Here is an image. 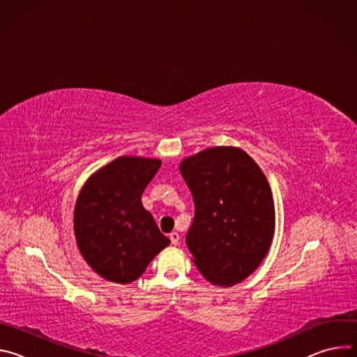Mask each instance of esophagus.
I'll use <instances>...</instances> for the list:
<instances>
[{"mask_svg": "<svg viewBox=\"0 0 357 357\" xmlns=\"http://www.w3.org/2000/svg\"><path fill=\"white\" fill-rule=\"evenodd\" d=\"M169 238H171V241H172L174 245H178V244H179V234H178L176 231H172V233L169 234Z\"/></svg>", "mask_w": 357, "mask_h": 357, "instance_id": "34e87169", "label": "esophagus"}]
</instances>
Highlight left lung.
Listing matches in <instances>:
<instances>
[{
  "mask_svg": "<svg viewBox=\"0 0 357 357\" xmlns=\"http://www.w3.org/2000/svg\"><path fill=\"white\" fill-rule=\"evenodd\" d=\"M179 171L195 218L186 245L200 274L231 287L261 264L273 241L275 211L260 167L240 148L215 146L185 158Z\"/></svg>",
  "mask_w": 357,
  "mask_h": 357,
  "instance_id": "left-lung-1",
  "label": "left lung"
}]
</instances>
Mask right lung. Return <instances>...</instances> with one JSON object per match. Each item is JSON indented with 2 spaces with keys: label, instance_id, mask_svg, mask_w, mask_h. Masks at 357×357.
<instances>
[{
  "label": "right lung",
  "instance_id": "1",
  "mask_svg": "<svg viewBox=\"0 0 357 357\" xmlns=\"http://www.w3.org/2000/svg\"><path fill=\"white\" fill-rule=\"evenodd\" d=\"M160 160L120 157L93 174L75 206V236L86 263L107 281L130 284L171 240L141 196Z\"/></svg>",
  "mask_w": 357,
  "mask_h": 357
}]
</instances>
